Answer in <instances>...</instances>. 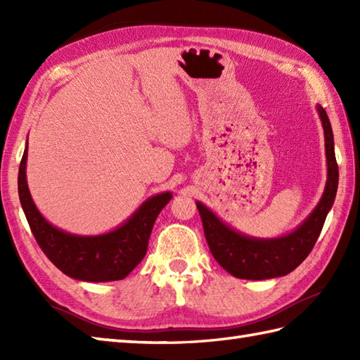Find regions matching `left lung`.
<instances>
[{
	"instance_id": "8db88e82",
	"label": "left lung",
	"mask_w": 360,
	"mask_h": 360,
	"mask_svg": "<svg viewBox=\"0 0 360 360\" xmlns=\"http://www.w3.org/2000/svg\"><path fill=\"white\" fill-rule=\"evenodd\" d=\"M322 120L326 155V184L323 195L309 215L292 232L275 238H257L244 235L224 223L207 205L196 201L205 240L218 264L236 278L267 280L292 272L314 248L328 212L331 210L339 186V167L335 162L334 136L326 111L317 105Z\"/></svg>"
}]
</instances>
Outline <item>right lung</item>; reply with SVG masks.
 <instances>
[{
	"label": "right lung",
	"instance_id": "add662e5",
	"mask_svg": "<svg viewBox=\"0 0 360 360\" xmlns=\"http://www.w3.org/2000/svg\"><path fill=\"white\" fill-rule=\"evenodd\" d=\"M27 142L18 172V195L22 212L38 246L53 266L68 277L102 283L125 278L147 254L153 224L173 198L172 192L150 196L133 215L110 232L75 235L51 224L30 196L26 176Z\"/></svg>",
	"mask_w": 360,
	"mask_h": 360
}]
</instances>
